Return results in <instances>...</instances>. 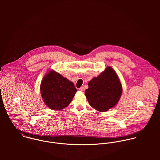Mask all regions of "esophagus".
Here are the masks:
<instances>
[{"instance_id":"34e87169","label":"esophagus","mask_w":160,"mask_h":160,"mask_svg":"<svg viewBox=\"0 0 160 160\" xmlns=\"http://www.w3.org/2000/svg\"><path fill=\"white\" fill-rule=\"evenodd\" d=\"M79 90L81 92H84V87H81L79 89Z\"/></svg>"}]
</instances>
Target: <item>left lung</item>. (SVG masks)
I'll list each match as a JSON object with an SVG mask.
<instances>
[{"label": "left lung", "instance_id": "1", "mask_svg": "<svg viewBox=\"0 0 160 160\" xmlns=\"http://www.w3.org/2000/svg\"><path fill=\"white\" fill-rule=\"evenodd\" d=\"M85 91L86 97L92 108L105 112L114 107L119 100L122 85L114 69L108 67L100 75L93 78Z\"/></svg>", "mask_w": 160, "mask_h": 160}]
</instances>
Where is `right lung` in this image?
Listing matches in <instances>:
<instances>
[{
  "label": "right lung",
  "instance_id": "obj_1",
  "mask_svg": "<svg viewBox=\"0 0 160 160\" xmlns=\"http://www.w3.org/2000/svg\"><path fill=\"white\" fill-rule=\"evenodd\" d=\"M40 91L46 105L52 110H59L68 106L77 89L68 79L52 70L44 77Z\"/></svg>",
  "mask_w": 160,
  "mask_h": 160
}]
</instances>
